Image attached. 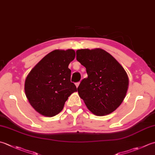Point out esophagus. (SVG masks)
<instances>
[{
	"instance_id": "34e87169",
	"label": "esophagus",
	"mask_w": 155,
	"mask_h": 155,
	"mask_svg": "<svg viewBox=\"0 0 155 155\" xmlns=\"http://www.w3.org/2000/svg\"><path fill=\"white\" fill-rule=\"evenodd\" d=\"M79 84H80V82H77V83H75V85H76V87H78V85H79Z\"/></svg>"
}]
</instances>
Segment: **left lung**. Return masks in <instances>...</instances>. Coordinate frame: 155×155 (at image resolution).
Segmentation results:
<instances>
[{
  "label": "left lung",
  "mask_w": 155,
  "mask_h": 155,
  "mask_svg": "<svg viewBox=\"0 0 155 155\" xmlns=\"http://www.w3.org/2000/svg\"><path fill=\"white\" fill-rule=\"evenodd\" d=\"M77 60L86 68L88 75L77 88L87 108L99 116L116 110L128 88L125 70L110 54L99 48L77 50Z\"/></svg>",
  "instance_id": "left-lung-1"
}]
</instances>
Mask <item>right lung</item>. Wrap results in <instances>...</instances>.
Wrapping results in <instances>:
<instances>
[{
	"mask_svg": "<svg viewBox=\"0 0 155 155\" xmlns=\"http://www.w3.org/2000/svg\"><path fill=\"white\" fill-rule=\"evenodd\" d=\"M75 58L73 50H56L47 54L27 75L25 92L29 104L38 113L52 117L62 110L72 93L77 91L71 81L70 62Z\"/></svg>",
	"mask_w": 155,
	"mask_h": 155,
	"instance_id": "add662e5",
	"label": "right lung"
}]
</instances>
